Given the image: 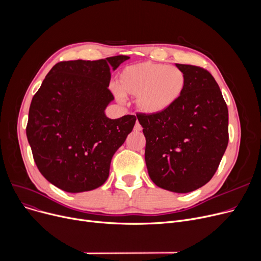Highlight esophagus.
<instances>
[{"instance_id": "esophagus-1", "label": "esophagus", "mask_w": 261, "mask_h": 261, "mask_svg": "<svg viewBox=\"0 0 261 261\" xmlns=\"http://www.w3.org/2000/svg\"><path fill=\"white\" fill-rule=\"evenodd\" d=\"M134 130L135 131H141L142 130V126L140 125V122H139V120H136V122H135V126H134Z\"/></svg>"}]
</instances>
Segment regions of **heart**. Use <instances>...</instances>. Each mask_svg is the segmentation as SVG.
Here are the masks:
<instances>
[{
  "label": "heart",
  "mask_w": 261,
  "mask_h": 261,
  "mask_svg": "<svg viewBox=\"0 0 261 261\" xmlns=\"http://www.w3.org/2000/svg\"><path fill=\"white\" fill-rule=\"evenodd\" d=\"M186 87V76L173 65L142 62L126 66L118 77L114 93L119 100L123 96L135 98V107L146 115H156L180 99Z\"/></svg>",
  "instance_id": "1"
}]
</instances>
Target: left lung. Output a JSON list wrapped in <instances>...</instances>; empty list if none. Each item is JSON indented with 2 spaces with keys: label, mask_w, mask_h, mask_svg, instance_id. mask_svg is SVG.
Here are the masks:
<instances>
[{
  "label": "left lung",
  "mask_w": 261,
  "mask_h": 261,
  "mask_svg": "<svg viewBox=\"0 0 261 261\" xmlns=\"http://www.w3.org/2000/svg\"><path fill=\"white\" fill-rule=\"evenodd\" d=\"M186 87L171 108L156 115H138L146 138L145 161L152 182L186 194L210 182L228 143V110L210 72L175 63Z\"/></svg>",
  "instance_id": "left-lung-1"
}]
</instances>
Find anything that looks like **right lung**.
Masks as SVG:
<instances>
[{
    "instance_id": "obj_1",
    "label": "right lung",
    "mask_w": 261,
    "mask_h": 261,
    "mask_svg": "<svg viewBox=\"0 0 261 261\" xmlns=\"http://www.w3.org/2000/svg\"><path fill=\"white\" fill-rule=\"evenodd\" d=\"M128 56L72 60L54 65L33 97L27 140L39 171L66 193L101 186L117 149L132 131L136 117L111 119L106 109L111 72Z\"/></svg>"
}]
</instances>
